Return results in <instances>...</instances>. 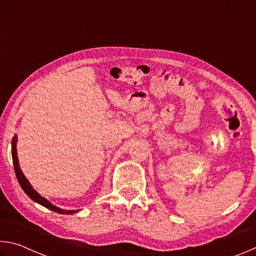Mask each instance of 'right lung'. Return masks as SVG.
<instances>
[{"mask_svg":"<svg viewBox=\"0 0 256 256\" xmlns=\"http://www.w3.org/2000/svg\"><path fill=\"white\" fill-rule=\"evenodd\" d=\"M16 142H18V136H14V138H12V160H14V172H16V178H18L19 184L21 186V188L24 190V193L27 194V196L32 198V201L40 203V206L47 208V209H50L54 212H58V214H76L78 212L76 210H63L60 209V208H58L54 204H52V203L46 200L45 198L40 196V194H38L36 190L32 188V186L30 185L29 180L26 178V176L24 175V172H21L20 170V166H19V160H18V154H16Z\"/></svg>","mask_w":256,"mask_h":256,"instance_id":"right-lung-1","label":"right lung"}]
</instances>
